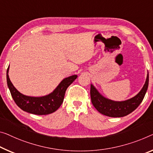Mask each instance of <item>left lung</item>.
<instances>
[{
	"label": "left lung",
	"mask_w": 153,
	"mask_h": 153,
	"mask_svg": "<svg viewBox=\"0 0 153 153\" xmlns=\"http://www.w3.org/2000/svg\"><path fill=\"white\" fill-rule=\"evenodd\" d=\"M149 76L148 72L145 84L139 93L134 97L124 101H114L104 97L91 84L90 95L91 102L98 112L105 116L120 117L127 116L136 109L144 99L149 87Z\"/></svg>",
	"instance_id": "left-lung-1"
}]
</instances>
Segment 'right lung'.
<instances>
[{
	"label": "right lung",
	"mask_w": 153,
	"mask_h": 153,
	"mask_svg": "<svg viewBox=\"0 0 153 153\" xmlns=\"http://www.w3.org/2000/svg\"><path fill=\"white\" fill-rule=\"evenodd\" d=\"M9 65L7 70V82L16 104L23 111L36 115H48L57 111L62 104L67 88L78 76L74 74L65 78L53 92L40 97H33L22 94L16 90L9 79Z\"/></svg>",
	"instance_id": "right-lung-1"
}]
</instances>
